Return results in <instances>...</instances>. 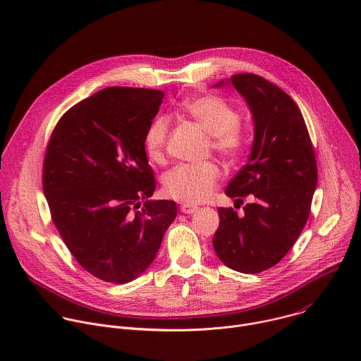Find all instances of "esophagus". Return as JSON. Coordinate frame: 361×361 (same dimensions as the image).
<instances>
[{"label":"esophagus","mask_w":361,"mask_h":361,"mask_svg":"<svg viewBox=\"0 0 361 361\" xmlns=\"http://www.w3.org/2000/svg\"><path fill=\"white\" fill-rule=\"evenodd\" d=\"M181 212L184 214H194V213L198 212V207H197V205H191V204H183L181 205Z\"/></svg>","instance_id":"obj_1"}]
</instances>
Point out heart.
<instances>
[{
    "instance_id": "heart-1",
    "label": "heart",
    "mask_w": 361,
    "mask_h": 361,
    "mask_svg": "<svg viewBox=\"0 0 361 361\" xmlns=\"http://www.w3.org/2000/svg\"><path fill=\"white\" fill-rule=\"evenodd\" d=\"M185 114L192 118L212 137L213 149L226 160H235L243 152L247 137L240 127V111L219 95H204L185 101ZM170 131V120L166 116L154 118L145 130L144 145L148 157L161 163ZM220 169L212 163L178 164L164 174L163 185L169 197L183 202H202L213 194L220 181Z\"/></svg>"
}]
</instances>
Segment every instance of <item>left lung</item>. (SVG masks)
I'll return each instance as SVG.
<instances>
[{"mask_svg": "<svg viewBox=\"0 0 361 361\" xmlns=\"http://www.w3.org/2000/svg\"><path fill=\"white\" fill-rule=\"evenodd\" d=\"M227 82L247 101L254 141L248 163L226 194L235 204L248 194L252 201L243 216L219 209L213 245L227 267L255 274L276 266L302 231L317 185V163L302 114L288 94L255 74H235Z\"/></svg>", "mask_w": 361, "mask_h": 361, "instance_id": "obj_1", "label": "left lung"}]
</instances>
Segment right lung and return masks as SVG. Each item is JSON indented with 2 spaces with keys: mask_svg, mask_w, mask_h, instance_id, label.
I'll list each match as a JSON object with an SVG mask.
<instances>
[{
  "mask_svg": "<svg viewBox=\"0 0 361 361\" xmlns=\"http://www.w3.org/2000/svg\"><path fill=\"white\" fill-rule=\"evenodd\" d=\"M164 92L109 87L71 107L45 151L42 188L74 259L94 277L126 284L156 259L177 216L156 190L144 134ZM145 199L140 205V200Z\"/></svg>",
  "mask_w": 361,
  "mask_h": 361,
  "instance_id": "obj_1",
  "label": "right lung"
}]
</instances>
